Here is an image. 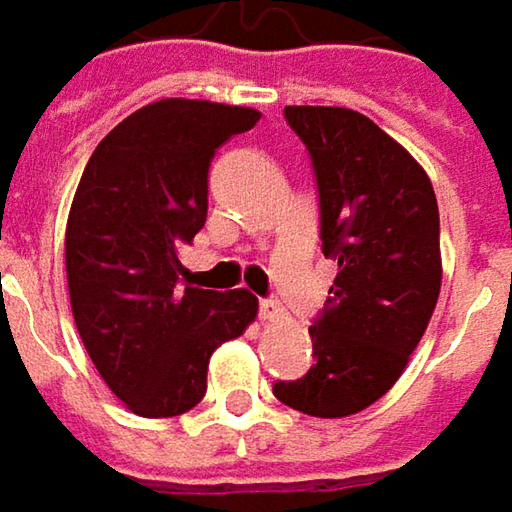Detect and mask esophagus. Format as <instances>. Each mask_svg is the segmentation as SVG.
<instances>
[{
  "mask_svg": "<svg viewBox=\"0 0 512 512\" xmlns=\"http://www.w3.org/2000/svg\"><path fill=\"white\" fill-rule=\"evenodd\" d=\"M259 317H262V320H279V317H282L279 302H276V299H262V302H259Z\"/></svg>",
  "mask_w": 512,
  "mask_h": 512,
  "instance_id": "1",
  "label": "esophagus"
}]
</instances>
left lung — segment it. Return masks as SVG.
Listing matches in <instances>:
<instances>
[{
  "label": "left lung",
  "mask_w": 512,
  "mask_h": 512,
  "mask_svg": "<svg viewBox=\"0 0 512 512\" xmlns=\"http://www.w3.org/2000/svg\"><path fill=\"white\" fill-rule=\"evenodd\" d=\"M320 198L322 253L337 262L311 322L314 366L273 395L345 418L386 395L421 343L441 291V221L418 161L374 120L340 106H288Z\"/></svg>",
  "instance_id": "obj_1"
}]
</instances>
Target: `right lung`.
Here are the masks:
<instances>
[{"label":"right lung","mask_w":512,"mask_h":512,"mask_svg":"<svg viewBox=\"0 0 512 512\" xmlns=\"http://www.w3.org/2000/svg\"><path fill=\"white\" fill-rule=\"evenodd\" d=\"M256 109L158 100L100 141L65 227L71 311L91 363L135 415L175 418L207 392L218 345L256 317L247 291L178 282V247L207 221L210 164Z\"/></svg>","instance_id":"right-lung-1"}]
</instances>
